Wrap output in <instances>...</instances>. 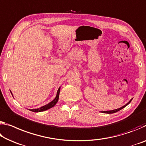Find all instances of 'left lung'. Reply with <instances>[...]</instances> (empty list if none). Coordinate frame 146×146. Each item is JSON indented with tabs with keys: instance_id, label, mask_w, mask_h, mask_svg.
I'll use <instances>...</instances> for the list:
<instances>
[{
	"instance_id": "8db88e82",
	"label": "left lung",
	"mask_w": 146,
	"mask_h": 146,
	"mask_svg": "<svg viewBox=\"0 0 146 146\" xmlns=\"http://www.w3.org/2000/svg\"><path fill=\"white\" fill-rule=\"evenodd\" d=\"M132 99H131L130 101H129V103H127L126 105H125L123 106H122V107H121V108H117V109H115V110H108V111H101V112H103V113H106V114H113V113H115V112H118L119 110H121L122 108H123L124 107H125V106H127V105H128L129 103H131V101H132Z\"/></svg>"
}]
</instances>
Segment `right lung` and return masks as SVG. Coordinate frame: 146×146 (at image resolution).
I'll list each match as a JSON object with an SVG mask.
<instances>
[{"instance_id": "1", "label": "right lung", "mask_w": 146, "mask_h": 146, "mask_svg": "<svg viewBox=\"0 0 146 146\" xmlns=\"http://www.w3.org/2000/svg\"><path fill=\"white\" fill-rule=\"evenodd\" d=\"M60 87L59 88L58 90L56 98H55L54 99H53V100L51 101V102H50L49 103H48L47 105L41 106V107L39 108H36V109H30V110H31V111H32V112H43V111L47 110L48 109H49V108L53 107V106H54L55 105H56V103L58 102V101L59 94H60ZM11 95H12V93H11Z\"/></svg>"}]
</instances>
